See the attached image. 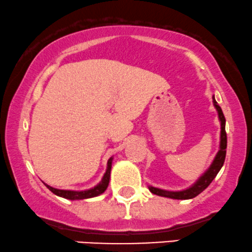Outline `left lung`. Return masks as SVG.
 Returning a JSON list of instances; mask_svg holds the SVG:
<instances>
[{
    "mask_svg": "<svg viewBox=\"0 0 252 252\" xmlns=\"http://www.w3.org/2000/svg\"><path fill=\"white\" fill-rule=\"evenodd\" d=\"M214 105L216 108L218 117H220V150H218L216 157L211 163L210 168L208 169L207 171L203 174L201 177L198 178V181L196 182L193 186L188 188L186 190H182V191H168V190H162L158 189V188L149 187V190L155 195L162 196V197H168V198H174V199H190L199 195L203 190H205L207 188L210 186L211 182L214 181V178L216 177L218 171L220 170L224 164V160H225V155H226V132H225V117H224L222 109H220V105L217 104L215 97H213Z\"/></svg>",
    "mask_w": 252,
    "mask_h": 252,
    "instance_id": "8db88e82",
    "label": "left lung"
}]
</instances>
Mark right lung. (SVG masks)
Here are the masks:
<instances>
[{
  "label": "right lung",
  "mask_w": 252,
  "mask_h": 252,
  "mask_svg": "<svg viewBox=\"0 0 252 252\" xmlns=\"http://www.w3.org/2000/svg\"><path fill=\"white\" fill-rule=\"evenodd\" d=\"M111 163H113V157L109 158L108 160V165H107V171H105L104 176H103L102 181L97 184L96 187L92 188L89 190H84V191H72V190H60V189H55V188L48 186L45 184V187L50 190L51 192L55 193V195L63 197V198L66 199H86V198H92V197H96L98 195H101L107 190V188L109 186V181H110V171H111Z\"/></svg>",
  "instance_id": "1"
}]
</instances>
